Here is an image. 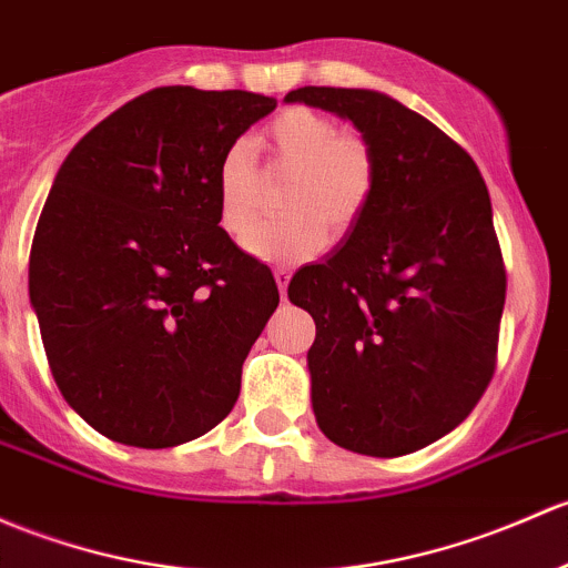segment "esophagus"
Returning <instances> with one entry per match:
<instances>
[{"label": "esophagus", "mask_w": 568, "mask_h": 568, "mask_svg": "<svg viewBox=\"0 0 568 568\" xmlns=\"http://www.w3.org/2000/svg\"><path fill=\"white\" fill-rule=\"evenodd\" d=\"M274 280H277L280 296L285 300V288H288V283H291V272H285V268H274Z\"/></svg>", "instance_id": "1"}]
</instances>
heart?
Segmentation results:
<instances>
[{"label":"heart","instance_id":"1","mask_svg":"<svg viewBox=\"0 0 568 568\" xmlns=\"http://www.w3.org/2000/svg\"><path fill=\"white\" fill-rule=\"evenodd\" d=\"M268 171L288 176L280 209L288 217L261 223L244 236V250L268 264L294 266L324 250L334 236L354 229L373 204L378 163L369 141L343 130L337 119L315 109H288L266 130ZM217 220L229 236H242L258 209V171L253 141L239 139L217 165Z\"/></svg>","mask_w":568,"mask_h":568}]
</instances>
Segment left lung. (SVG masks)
I'll use <instances>...</instances> for the list:
<instances>
[{"mask_svg": "<svg viewBox=\"0 0 568 568\" xmlns=\"http://www.w3.org/2000/svg\"><path fill=\"white\" fill-rule=\"evenodd\" d=\"M285 103L348 119L378 187L288 300L315 321L310 399L343 449L399 457L452 433L495 369L506 272L479 169L422 113L375 89L302 87Z\"/></svg>", "mask_w": 568, "mask_h": 568, "instance_id": "8db88e82", "label": "left lung"}]
</instances>
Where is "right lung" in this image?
<instances>
[{
  "mask_svg": "<svg viewBox=\"0 0 568 568\" xmlns=\"http://www.w3.org/2000/svg\"><path fill=\"white\" fill-rule=\"evenodd\" d=\"M264 94L158 87L89 130L51 184L29 302L53 381L105 438L187 444L225 419L280 294L217 220V165Z\"/></svg>",
  "mask_w": 568,
  "mask_h": 568,
  "instance_id": "obj_1",
  "label": "right lung"
}]
</instances>
